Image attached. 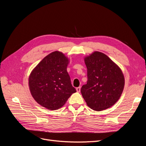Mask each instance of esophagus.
<instances>
[{
  "mask_svg": "<svg viewBox=\"0 0 146 146\" xmlns=\"http://www.w3.org/2000/svg\"><path fill=\"white\" fill-rule=\"evenodd\" d=\"M80 87H77V88H76V91H77V92H80Z\"/></svg>",
  "mask_w": 146,
  "mask_h": 146,
  "instance_id": "34e87169",
  "label": "esophagus"
}]
</instances>
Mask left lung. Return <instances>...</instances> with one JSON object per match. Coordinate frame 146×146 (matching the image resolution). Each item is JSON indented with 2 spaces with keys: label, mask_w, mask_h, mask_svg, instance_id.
<instances>
[{
  "label": "left lung",
  "mask_w": 146,
  "mask_h": 146,
  "mask_svg": "<svg viewBox=\"0 0 146 146\" xmlns=\"http://www.w3.org/2000/svg\"><path fill=\"white\" fill-rule=\"evenodd\" d=\"M88 81L81 93L87 105L94 111H102L115 104L125 85L121 69L104 53L94 51L85 56Z\"/></svg>",
  "instance_id": "8db88e82"
}]
</instances>
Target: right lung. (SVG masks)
<instances>
[{
    "instance_id": "1",
    "label": "right lung",
    "mask_w": 146,
    "mask_h": 146,
    "mask_svg": "<svg viewBox=\"0 0 146 146\" xmlns=\"http://www.w3.org/2000/svg\"><path fill=\"white\" fill-rule=\"evenodd\" d=\"M69 59L55 51L45 56L29 77L30 93L36 102L48 110L61 108L76 90L67 72Z\"/></svg>"
}]
</instances>
